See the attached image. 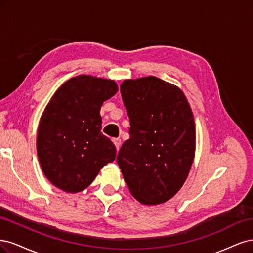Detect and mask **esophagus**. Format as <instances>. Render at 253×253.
Listing matches in <instances>:
<instances>
[{"label": "esophagus", "mask_w": 253, "mask_h": 253, "mask_svg": "<svg viewBox=\"0 0 253 253\" xmlns=\"http://www.w3.org/2000/svg\"><path fill=\"white\" fill-rule=\"evenodd\" d=\"M113 144L116 145V148H117V150H119V149H120V147H121V144H122V142H121V138H113Z\"/></svg>", "instance_id": "obj_1"}]
</instances>
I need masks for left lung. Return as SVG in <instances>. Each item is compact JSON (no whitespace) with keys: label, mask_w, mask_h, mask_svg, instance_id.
Returning <instances> with one entry per match:
<instances>
[{"label":"left lung","mask_w":253,"mask_h":253,"mask_svg":"<svg viewBox=\"0 0 253 253\" xmlns=\"http://www.w3.org/2000/svg\"><path fill=\"white\" fill-rule=\"evenodd\" d=\"M121 94L130 120V138L117 162L133 198L158 205L173 198L189 174L195 124L182 89L157 77L125 80Z\"/></svg>","instance_id":"left-lung-1"}]
</instances>
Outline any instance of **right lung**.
<instances>
[{"instance_id": "1", "label": "right lung", "mask_w": 253, "mask_h": 253, "mask_svg": "<svg viewBox=\"0 0 253 253\" xmlns=\"http://www.w3.org/2000/svg\"><path fill=\"white\" fill-rule=\"evenodd\" d=\"M113 80L81 75L54 92L41 117L37 152L45 176L59 189L77 193L116 159V146L101 132V107L118 92Z\"/></svg>"}]
</instances>
